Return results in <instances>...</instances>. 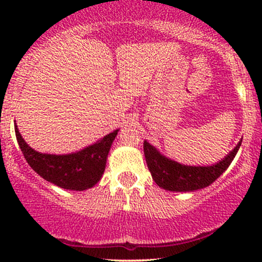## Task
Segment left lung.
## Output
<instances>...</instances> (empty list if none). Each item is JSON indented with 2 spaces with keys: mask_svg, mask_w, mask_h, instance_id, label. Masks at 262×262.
I'll return each mask as SVG.
<instances>
[{
  "mask_svg": "<svg viewBox=\"0 0 262 262\" xmlns=\"http://www.w3.org/2000/svg\"><path fill=\"white\" fill-rule=\"evenodd\" d=\"M241 142L215 165L187 166L163 156L152 144L144 141L143 149L146 162L156 184L168 191H195L213 184L228 168L238 152Z\"/></svg>",
  "mask_w": 262,
  "mask_h": 262,
  "instance_id": "left-lung-1",
  "label": "left lung"
}]
</instances>
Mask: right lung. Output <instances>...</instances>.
<instances>
[{
  "label": "right lung",
  "instance_id": "add662e5",
  "mask_svg": "<svg viewBox=\"0 0 262 262\" xmlns=\"http://www.w3.org/2000/svg\"><path fill=\"white\" fill-rule=\"evenodd\" d=\"M119 129L99 139L91 146L68 153L49 155L33 149L21 137L15 124L18 146L30 167L44 180L62 189L82 191L95 186L101 179L106 166V158Z\"/></svg>",
  "mask_w": 262,
  "mask_h": 262
}]
</instances>
